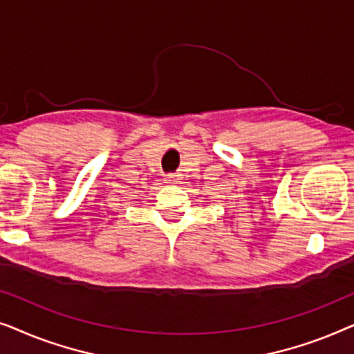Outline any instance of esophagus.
Here are the masks:
<instances>
[{
    "label": "esophagus",
    "instance_id": "34e87169",
    "mask_svg": "<svg viewBox=\"0 0 354 354\" xmlns=\"http://www.w3.org/2000/svg\"><path fill=\"white\" fill-rule=\"evenodd\" d=\"M164 180H166V183H177L180 180V177H178V174H167Z\"/></svg>",
    "mask_w": 354,
    "mask_h": 354
}]
</instances>
